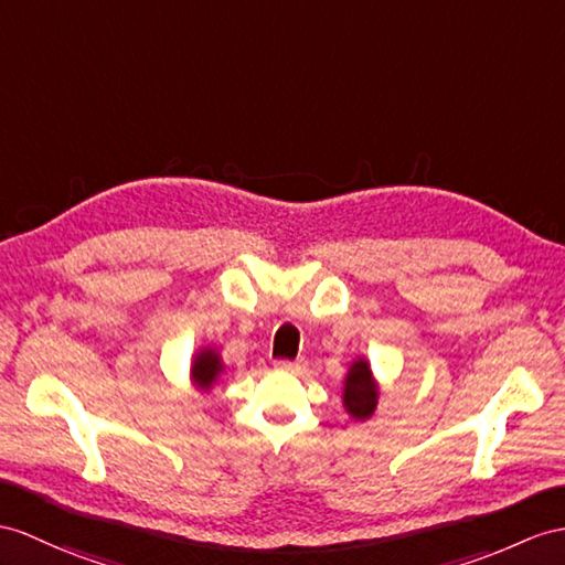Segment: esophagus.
Wrapping results in <instances>:
<instances>
[{
    "mask_svg": "<svg viewBox=\"0 0 565 565\" xmlns=\"http://www.w3.org/2000/svg\"><path fill=\"white\" fill-rule=\"evenodd\" d=\"M275 369H280V371H292V374H295V371H301V369H305V362H301V360H278V362H275Z\"/></svg>",
    "mask_w": 565,
    "mask_h": 565,
    "instance_id": "34e87169",
    "label": "esophagus"
}]
</instances>
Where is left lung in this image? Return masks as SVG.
Segmentation results:
<instances>
[{"instance_id":"8db88e82","label":"left lung","mask_w":565,"mask_h":565,"mask_svg":"<svg viewBox=\"0 0 565 565\" xmlns=\"http://www.w3.org/2000/svg\"><path fill=\"white\" fill-rule=\"evenodd\" d=\"M342 401H345L348 412L356 419H364L371 415V412H374L376 388H374V381H371V369L364 360L352 364L348 381H345V395H342Z\"/></svg>"}]
</instances>
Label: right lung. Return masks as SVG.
Listing matches in <instances>:
<instances>
[{
  "label": "right lung",
  "mask_w": 565,
  "mask_h": 565,
  "mask_svg": "<svg viewBox=\"0 0 565 565\" xmlns=\"http://www.w3.org/2000/svg\"><path fill=\"white\" fill-rule=\"evenodd\" d=\"M220 369H223V364H220L217 354L213 350H203L196 354V362L191 366V376H194L199 388H211V383L217 379Z\"/></svg>",
  "instance_id": "obj_1"
}]
</instances>
